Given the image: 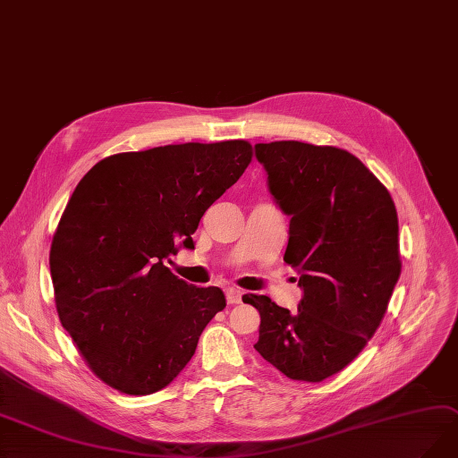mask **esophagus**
<instances>
[{"label": "esophagus", "mask_w": 458, "mask_h": 458, "mask_svg": "<svg viewBox=\"0 0 458 458\" xmlns=\"http://www.w3.org/2000/svg\"><path fill=\"white\" fill-rule=\"evenodd\" d=\"M242 298H243V293L238 291V289H226V300L230 306H235V303H242Z\"/></svg>", "instance_id": "obj_1"}]
</instances>
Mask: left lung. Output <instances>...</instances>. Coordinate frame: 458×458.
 Here are the masks:
<instances>
[{"instance_id":"left-lung-1","label":"left lung","mask_w":458,"mask_h":458,"mask_svg":"<svg viewBox=\"0 0 458 458\" xmlns=\"http://www.w3.org/2000/svg\"><path fill=\"white\" fill-rule=\"evenodd\" d=\"M267 191L291 216L284 262L300 274L298 311L245 294L260 313L255 349L286 377L318 383L359 357L400 277L398 215L351 152L301 141L257 143Z\"/></svg>"}]
</instances>
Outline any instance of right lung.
Segmentation results:
<instances>
[{
  "label": "right lung",
  "instance_id": "obj_1",
  "mask_svg": "<svg viewBox=\"0 0 458 458\" xmlns=\"http://www.w3.org/2000/svg\"><path fill=\"white\" fill-rule=\"evenodd\" d=\"M250 143H182L98 162L73 191L50 247L62 327L94 374L126 394H152L189 364L218 286L172 274L194 249L199 218L242 177Z\"/></svg>",
  "mask_w": 458,
  "mask_h": 458
}]
</instances>
